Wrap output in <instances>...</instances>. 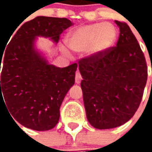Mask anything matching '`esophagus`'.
Here are the masks:
<instances>
[{
    "label": "esophagus",
    "mask_w": 152,
    "mask_h": 152,
    "mask_svg": "<svg viewBox=\"0 0 152 152\" xmlns=\"http://www.w3.org/2000/svg\"><path fill=\"white\" fill-rule=\"evenodd\" d=\"M75 80H76V84H80L81 80H82V77H81V75L79 72H76V76H75Z\"/></svg>",
    "instance_id": "34e87169"
}]
</instances>
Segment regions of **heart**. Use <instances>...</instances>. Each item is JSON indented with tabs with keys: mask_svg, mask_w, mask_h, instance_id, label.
Segmentation results:
<instances>
[{
	"mask_svg": "<svg viewBox=\"0 0 152 152\" xmlns=\"http://www.w3.org/2000/svg\"><path fill=\"white\" fill-rule=\"evenodd\" d=\"M116 40V30L112 24L92 23L84 25L67 35L66 43L70 49L76 53L89 50L90 53L98 54L105 52L114 45ZM65 53H67L63 49Z\"/></svg>",
	"mask_w": 152,
	"mask_h": 152,
	"instance_id": "b5f03b06",
	"label": "heart"
}]
</instances>
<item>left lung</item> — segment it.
I'll return each mask as SVG.
<instances>
[{
  "mask_svg": "<svg viewBox=\"0 0 152 152\" xmlns=\"http://www.w3.org/2000/svg\"><path fill=\"white\" fill-rule=\"evenodd\" d=\"M115 23L120 28L116 46L78 63L86 116L99 129L129 121L140 105L147 84V62L137 39L126 23Z\"/></svg>",
  "mask_w": 152,
  "mask_h": 152,
  "instance_id": "obj_1",
  "label": "left lung"
}]
</instances>
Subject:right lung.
Returning <instances> with one entry per match:
<instances>
[{"label": "right lung", "mask_w": 152, "mask_h": 152, "mask_svg": "<svg viewBox=\"0 0 152 152\" xmlns=\"http://www.w3.org/2000/svg\"><path fill=\"white\" fill-rule=\"evenodd\" d=\"M72 25L65 18L37 17L15 31L0 54V101L5 100L12 117L25 127L45 131L58 122L60 106L75 83L77 64L63 68L49 64L35 51L33 44L38 36L58 42L63 30Z\"/></svg>", "instance_id": "right-lung-1"}]
</instances>
